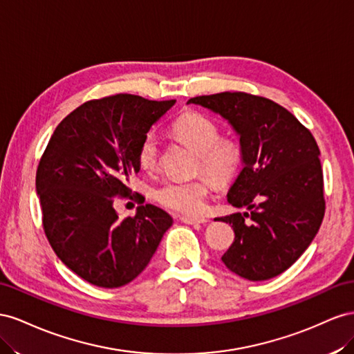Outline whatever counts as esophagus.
<instances>
[{
  "mask_svg": "<svg viewBox=\"0 0 354 354\" xmlns=\"http://www.w3.org/2000/svg\"><path fill=\"white\" fill-rule=\"evenodd\" d=\"M180 221L184 224H189V225H197V224H206L210 219L205 218V216H180Z\"/></svg>",
  "mask_w": 354,
  "mask_h": 354,
  "instance_id": "obj_1",
  "label": "esophagus"
}]
</instances>
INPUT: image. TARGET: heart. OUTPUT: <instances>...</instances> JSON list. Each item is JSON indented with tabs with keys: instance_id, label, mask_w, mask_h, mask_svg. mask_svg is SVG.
<instances>
[{
	"instance_id": "obj_1",
	"label": "heart",
	"mask_w": 354,
	"mask_h": 354,
	"mask_svg": "<svg viewBox=\"0 0 354 354\" xmlns=\"http://www.w3.org/2000/svg\"><path fill=\"white\" fill-rule=\"evenodd\" d=\"M174 133L180 142L198 154L197 170L203 171L214 183L224 185L240 169L241 147L231 138H221V130L206 115L196 111H187L179 115ZM138 165L142 170H154L158 163V140L154 133H148L140 140L136 153ZM210 193V183L206 178L196 180H167L156 191L160 205L180 214L194 215L205 209Z\"/></svg>"
}]
</instances>
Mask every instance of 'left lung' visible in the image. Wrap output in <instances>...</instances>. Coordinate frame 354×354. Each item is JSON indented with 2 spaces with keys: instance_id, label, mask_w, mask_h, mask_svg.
<instances>
[{
  "instance_id": "left-lung-1",
  "label": "left lung",
  "mask_w": 354,
  "mask_h": 354,
  "mask_svg": "<svg viewBox=\"0 0 354 354\" xmlns=\"http://www.w3.org/2000/svg\"><path fill=\"white\" fill-rule=\"evenodd\" d=\"M233 126L243 169L227 198L243 214L216 218L231 224L234 241L222 255L237 276L268 280L304 254L325 215L320 151L311 132L272 100L243 92L191 97Z\"/></svg>"
}]
</instances>
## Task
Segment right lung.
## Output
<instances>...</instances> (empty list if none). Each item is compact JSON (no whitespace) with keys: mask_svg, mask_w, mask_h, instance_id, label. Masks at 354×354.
Wrapping results in <instances>:
<instances>
[{"mask_svg":"<svg viewBox=\"0 0 354 354\" xmlns=\"http://www.w3.org/2000/svg\"><path fill=\"white\" fill-rule=\"evenodd\" d=\"M176 100L120 93L66 115L37 169L43 227L57 258L99 288H120L145 270L171 216L154 205L120 219L114 197L132 193L140 140Z\"/></svg>","mask_w":354,"mask_h":354,"instance_id":"obj_1","label":"right lung"}]
</instances>
